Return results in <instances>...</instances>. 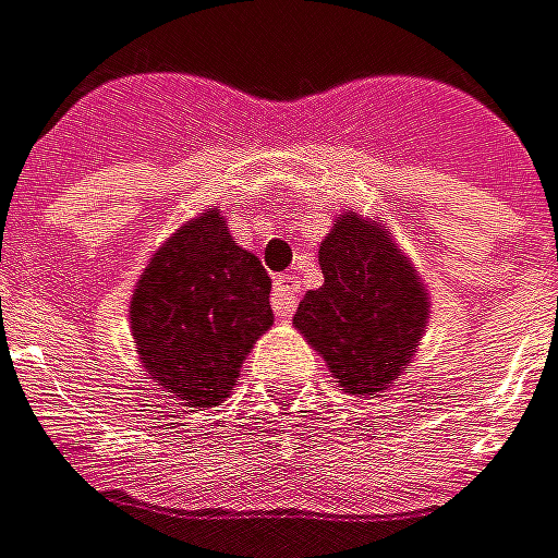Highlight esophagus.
<instances>
[{
  "label": "esophagus",
  "instance_id": "esophagus-1",
  "mask_svg": "<svg viewBox=\"0 0 558 558\" xmlns=\"http://www.w3.org/2000/svg\"><path fill=\"white\" fill-rule=\"evenodd\" d=\"M299 295H302V283L295 275H280L275 280V311H278V317H290L299 305Z\"/></svg>",
  "mask_w": 558,
  "mask_h": 558
}]
</instances>
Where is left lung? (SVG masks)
Masks as SVG:
<instances>
[{"instance_id":"1","label":"left lung","mask_w":558,"mask_h":558,"mask_svg":"<svg viewBox=\"0 0 558 558\" xmlns=\"http://www.w3.org/2000/svg\"><path fill=\"white\" fill-rule=\"evenodd\" d=\"M324 287L308 290L293 324L344 393H381L407 369L427 324V293L390 234L344 214L320 244Z\"/></svg>"}]
</instances>
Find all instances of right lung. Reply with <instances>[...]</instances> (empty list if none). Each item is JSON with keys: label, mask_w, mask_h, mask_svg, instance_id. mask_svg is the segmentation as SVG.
<instances>
[{"label": "right lung", "mask_w": 558, "mask_h": 558, "mask_svg": "<svg viewBox=\"0 0 558 558\" xmlns=\"http://www.w3.org/2000/svg\"><path fill=\"white\" fill-rule=\"evenodd\" d=\"M271 278L207 210L151 256L131 299L140 360L183 407L210 409L231 393L250 348L275 324Z\"/></svg>", "instance_id": "add662e5"}]
</instances>
